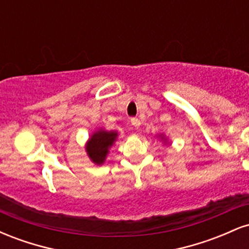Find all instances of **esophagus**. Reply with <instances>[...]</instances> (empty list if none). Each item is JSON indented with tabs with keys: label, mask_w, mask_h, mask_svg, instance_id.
Segmentation results:
<instances>
[{
	"label": "esophagus",
	"mask_w": 249,
	"mask_h": 249,
	"mask_svg": "<svg viewBox=\"0 0 249 249\" xmlns=\"http://www.w3.org/2000/svg\"><path fill=\"white\" fill-rule=\"evenodd\" d=\"M131 124H132L136 128H138L141 126V121H139L138 118H131Z\"/></svg>",
	"instance_id": "34e87169"
}]
</instances>
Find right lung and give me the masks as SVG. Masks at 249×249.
I'll list each match as a JSON object with an SVG mask.
<instances>
[{"label": "right lung", "mask_w": 249, "mask_h": 249, "mask_svg": "<svg viewBox=\"0 0 249 249\" xmlns=\"http://www.w3.org/2000/svg\"><path fill=\"white\" fill-rule=\"evenodd\" d=\"M116 138L117 132L115 131L99 130L93 133L87 144V152L91 160L97 165H102Z\"/></svg>", "instance_id": "add662e5"}]
</instances>
